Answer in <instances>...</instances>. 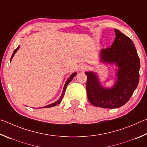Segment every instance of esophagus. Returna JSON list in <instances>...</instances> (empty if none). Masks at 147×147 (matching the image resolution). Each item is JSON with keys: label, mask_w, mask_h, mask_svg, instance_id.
I'll return each instance as SVG.
<instances>
[{"label": "esophagus", "mask_w": 147, "mask_h": 147, "mask_svg": "<svg viewBox=\"0 0 147 147\" xmlns=\"http://www.w3.org/2000/svg\"><path fill=\"white\" fill-rule=\"evenodd\" d=\"M86 69H87V66L86 65V64H81L79 66V71H85Z\"/></svg>", "instance_id": "obj_1"}]
</instances>
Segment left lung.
<instances>
[{
	"instance_id": "left-lung-1",
	"label": "left lung",
	"mask_w": 147,
	"mask_h": 147,
	"mask_svg": "<svg viewBox=\"0 0 147 147\" xmlns=\"http://www.w3.org/2000/svg\"><path fill=\"white\" fill-rule=\"evenodd\" d=\"M115 38L110 48L100 51V61L115 64L116 78L111 88L101 85L96 73L86 71L88 101L97 107L116 109L127 103L137 88L140 80V61L134 44L129 37L114 29Z\"/></svg>"
}]
</instances>
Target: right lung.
<instances>
[{
    "mask_svg": "<svg viewBox=\"0 0 147 147\" xmlns=\"http://www.w3.org/2000/svg\"><path fill=\"white\" fill-rule=\"evenodd\" d=\"M19 48H20V46H18L17 48H16V49H15V50H14L13 53L12 55H11V59H10V61H11L12 58L13 57V56H14V55L15 54V53H16L17 51H18V50H19ZM76 75H77V73H76V72H74V73L72 74L70 76H69V79H68V80H67V81H66L65 84H64V86L63 90V94H61V97H60V98H59V99L57 100V101H55V102H53V103H52V104H50V105H47V106H45V107H42V108H50V107H55V106H56V105H57L58 104L60 103V102H61V101H62V99H63V97H64V92H65V90H66V86H67V85H68V84L69 83H70V82L72 81V79H74V77H75Z\"/></svg>",
    "mask_w": 147,
    "mask_h": 147,
    "instance_id": "obj_1",
    "label": "right lung"
}]
</instances>
